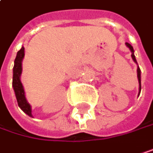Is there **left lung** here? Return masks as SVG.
I'll list each match as a JSON object with an SVG mask.
<instances>
[{"label":"left lung","instance_id":"1","mask_svg":"<svg viewBox=\"0 0 153 153\" xmlns=\"http://www.w3.org/2000/svg\"><path fill=\"white\" fill-rule=\"evenodd\" d=\"M125 44H126V46H127V47L131 50V58H132V60L134 61L135 63H137L136 58H135V56H134V51H133L132 46H131L130 43H128V42H126ZM137 77H138V81H139V94H140V90H141V84H140V70L139 66H138V68H137Z\"/></svg>","mask_w":153,"mask_h":153}]
</instances>
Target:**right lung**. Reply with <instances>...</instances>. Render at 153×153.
Listing matches in <instances>:
<instances>
[{"mask_svg":"<svg viewBox=\"0 0 153 153\" xmlns=\"http://www.w3.org/2000/svg\"><path fill=\"white\" fill-rule=\"evenodd\" d=\"M24 57V48L22 47V49L17 52L16 58L14 60V66H13V87L15 92V96L17 99V102L19 107L30 117H32L31 114V108L29 102L26 100L24 89L22 86V83L21 82V74L22 71V62Z\"/></svg>","mask_w":153,"mask_h":153,"instance_id":"add662e5","label":"right lung"}]
</instances>
